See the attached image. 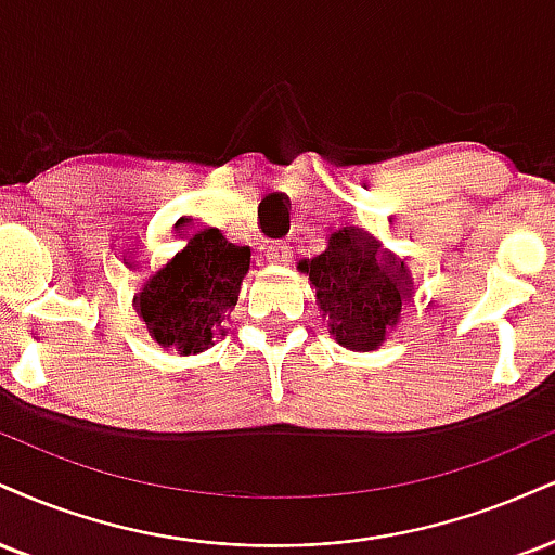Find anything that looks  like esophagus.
Segmentation results:
<instances>
[{"instance_id": "obj_1", "label": "esophagus", "mask_w": 555, "mask_h": 555, "mask_svg": "<svg viewBox=\"0 0 555 555\" xmlns=\"http://www.w3.org/2000/svg\"><path fill=\"white\" fill-rule=\"evenodd\" d=\"M266 260H269V263H273V266H289V260H292V250L286 248V245H282V243H276V245H269V248H266Z\"/></svg>"}]
</instances>
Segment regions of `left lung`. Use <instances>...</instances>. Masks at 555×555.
I'll list each match as a JSON object with an SVG mask.
<instances>
[{
	"label": "left lung",
	"mask_w": 555,
	"mask_h": 555,
	"mask_svg": "<svg viewBox=\"0 0 555 555\" xmlns=\"http://www.w3.org/2000/svg\"><path fill=\"white\" fill-rule=\"evenodd\" d=\"M297 271L310 279L328 333L349 351H377L398 328L403 279L375 258V250L349 230L333 232L325 250L305 258Z\"/></svg>",
	"instance_id": "obj_1"
}]
</instances>
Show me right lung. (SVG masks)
Returning <instances> with one entry per match:
<instances>
[{
	"label": "right lung",
	"instance_id": "add662e5",
	"mask_svg": "<svg viewBox=\"0 0 555 555\" xmlns=\"http://www.w3.org/2000/svg\"><path fill=\"white\" fill-rule=\"evenodd\" d=\"M250 269V248L227 243L217 230L198 232L176 258L152 273L137 295L150 336L165 351L196 357L222 333Z\"/></svg>",
	"mask_w": 555,
	"mask_h": 555
}]
</instances>
